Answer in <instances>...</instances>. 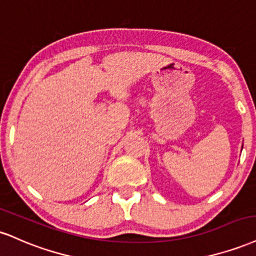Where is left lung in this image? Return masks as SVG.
Masks as SVG:
<instances>
[{
	"label": "left lung",
	"mask_w": 256,
	"mask_h": 256,
	"mask_svg": "<svg viewBox=\"0 0 256 256\" xmlns=\"http://www.w3.org/2000/svg\"><path fill=\"white\" fill-rule=\"evenodd\" d=\"M242 147H243V146H242Z\"/></svg>",
	"instance_id": "8db88e82"
}]
</instances>
